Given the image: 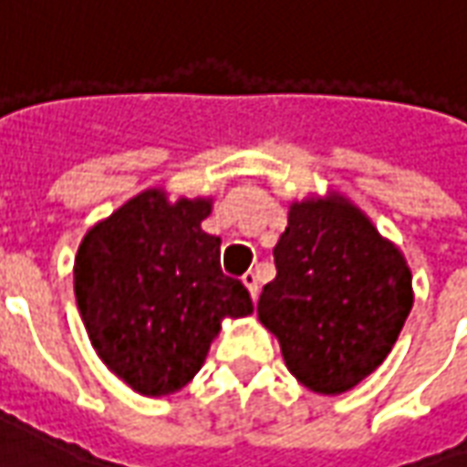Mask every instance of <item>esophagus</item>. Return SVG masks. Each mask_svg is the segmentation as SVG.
I'll list each match as a JSON object with an SVG mask.
<instances>
[{
  "mask_svg": "<svg viewBox=\"0 0 467 467\" xmlns=\"http://www.w3.org/2000/svg\"><path fill=\"white\" fill-rule=\"evenodd\" d=\"M243 283H244V287L250 290V295H253V300H257V295H260V283H257V275H254L253 270H250V273H244Z\"/></svg>",
  "mask_w": 467,
  "mask_h": 467,
  "instance_id": "34e87169",
  "label": "esophagus"
}]
</instances>
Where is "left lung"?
<instances>
[{
    "instance_id": "obj_1",
    "label": "left lung",
    "mask_w": 467,
    "mask_h": 467,
    "mask_svg": "<svg viewBox=\"0 0 467 467\" xmlns=\"http://www.w3.org/2000/svg\"><path fill=\"white\" fill-rule=\"evenodd\" d=\"M273 253L277 277L263 287L260 323L307 390H352L390 355L412 310L405 254L333 187L290 202Z\"/></svg>"
}]
</instances>
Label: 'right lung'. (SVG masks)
I'll return each instance as SVG.
<instances>
[{
	"instance_id": "1",
	"label": "right lung",
	"mask_w": 467,
	"mask_h": 467,
	"mask_svg": "<svg viewBox=\"0 0 467 467\" xmlns=\"http://www.w3.org/2000/svg\"><path fill=\"white\" fill-rule=\"evenodd\" d=\"M213 197L147 187L95 223L75 254V295L107 370L147 398L192 382L224 320L253 315L220 270V237L202 230Z\"/></svg>"
}]
</instances>
